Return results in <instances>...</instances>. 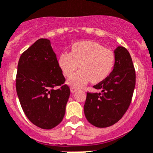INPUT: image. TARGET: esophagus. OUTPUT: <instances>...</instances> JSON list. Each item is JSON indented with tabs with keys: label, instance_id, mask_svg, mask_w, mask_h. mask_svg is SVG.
<instances>
[{
	"label": "esophagus",
	"instance_id": "1",
	"mask_svg": "<svg viewBox=\"0 0 153 153\" xmlns=\"http://www.w3.org/2000/svg\"><path fill=\"white\" fill-rule=\"evenodd\" d=\"M76 91H77V89H76V88H73V87H72V88H70V91H71L72 93H75Z\"/></svg>",
	"mask_w": 153,
	"mask_h": 153
}]
</instances>
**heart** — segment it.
Segmentation results:
<instances>
[{
	"mask_svg": "<svg viewBox=\"0 0 153 153\" xmlns=\"http://www.w3.org/2000/svg\"><path fill=\"white\" fill-rule=\"evenodd\" d=\"M115 63L114 53L91 40L74 43L70 53H62L59 65L65 76H70L78 64L79 71L72 76L68 84L73 88H80L88 82L99 83L111 74Z\"/></svg>",
	"mask_w": 153,
	"mask_h": 153,
	"instance_id": "heart-1",
	"label": "heart"
}]
</instances>
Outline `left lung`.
I'll return each instance as SVG.
<instances>
[{"label":"left lung","mask_w":153,"mask_h":153,"mask_svg":"<svg viewBox=\"0 0 153 153\" xmlns=\"http://www.w3.org/2000/svg\"><path fill=\"white\" fill-rule=\"evenodd\" d=\"M112 73L94 85L99 93H87L84 111L88 122L97 127H110L120 120L131 104L135 87V70L127 49L114 51Z\"/></svg>","instance_id":"8db88e82"}]
</instances>
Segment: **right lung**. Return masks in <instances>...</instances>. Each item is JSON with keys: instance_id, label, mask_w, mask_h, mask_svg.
Instances as JSON below:
<instances>
[{"instance_id": "1", "label": "right lung", "mask_w": 153, "mask_h": 153, "mask_svg": "<svg viewBox=\"0 0 153 153\" xmlns=\"http://www.w3.org/2000/svg\"><path fill=\"white\" fill-rule=\"evenodd\" d=\"M50 40L39 39L18 63L16 91L24 113L34 125L52 129L65 116L70 90ZM60 85L59 89H55Z\"/></svg>"}]
</instances>
